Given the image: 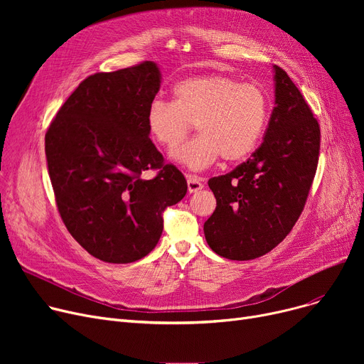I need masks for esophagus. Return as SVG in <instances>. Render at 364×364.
I'll return each instance as SVG.
<instances>
[{"label":"esophagus","mask_w":364,"mask_h":364,"mask_svg":"<svg viewBox=\"0 0 364 364\" xmlns=\"http://www.w3.org/2000/svg\"><path fill=\"white\" fill-rule=\"evenodd\" d=\"M187 188H188V193H196L203 188V184L200 183V178L190 176L187 177Z\"/></svg>","instance_id":"1"}]
</instances>
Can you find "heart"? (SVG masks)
Wrapping results in <instances>:
<instances>
[{
  "label": "heart",
  "instance_id": "1",
  "mask_svg": "<svg viewBox=\"0 0 364 364\" xmlns=\"http://www.w3.org/2000/svg\"><path fill=\"white\" fill-rule=\"evenodd\" d=\"M174 102L153 100L146 113L150 137L177 147L196 125L199 136L171 153L192 171H203L220 156L227 162L245 159L257 147L269 119L270 102L257 84H239L225 75H202L177 82Z\"/></svg>",
  "mask_w": 364,
  "mask_h": 364
}]
</instances>
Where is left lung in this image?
Masks as SVG:
<instances>
[{
	"label": "left lung",
	"instance_id": "8db88e82",
	"mask_svg": "<svg viewBox=\"0 0 364 364\" xmlns=\"http://www.w3.org/2000/svg\"><path fill=\"white\" fill-rule=\"evenodd\" d=\"M274 70V109L264 141L246 162L208 181L217 199L203 224L220 257L247 261L270 252L298 221L313 184L320 127L282 68Z\"/></svg>",
	"mask_w": 364,
	"mask_h": 364
}]
</instances>
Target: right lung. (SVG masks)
<instances>
[{"instance_id":"right-lung-1","label":"right lung","mask_w":364,"mask_h":364,"mask_svg":"<svg viewBox=\"0 0 364 364\" xmlns=\"http://www.w3.org/2000/svg\"><path fill=\"white\" fill-rule=\"evenodd\" d=\"M161 87L155 62L88 76L57 112L46 156L60 217L84 250L112 264L146 257L161 239L162 213L187 181L149 139L146 113ZM156 168L147 181L142 174Z\"/></svg>"}]
</instances>
